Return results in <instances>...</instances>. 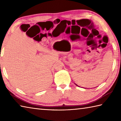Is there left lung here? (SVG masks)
<instances>
[{"mask_svg":"<svg viewBox=\"0 0 121 121\" xmlns=\"http://www.w3.org/2000/svg\"><path fill=\"white\" fill-rule=\"evenodd\" d=\"M75 85H76V86H78V85H77V84H75Z\"/></svg>","mask_w":121,"mask_h":121,"instance_id":"obj_1","label":"left lung"}]
</instances>
